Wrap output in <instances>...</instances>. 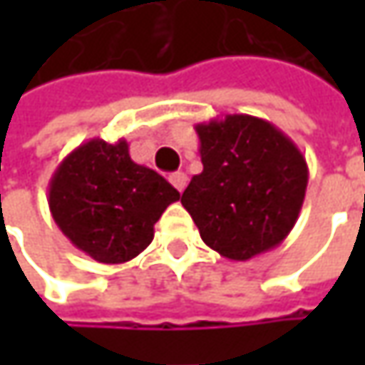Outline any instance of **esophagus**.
Masks as SVG:
<instances>
[{
	"label": "esophagus",
	"instance_id": "obj_1",
	"mask_svg": "<svg viewBox=\"0 0 365 365\" xmlns=\"http://www.w3.org/2000/svg\"><path fill=\"white\" fill-rule=\"evenodd\" d=\"M187 175L185 173H175V175H170V182L175 185V189L178 190V192H182L185 190V187H187Z\"/></svg>",
	"mask_w": 365,
	"mask_h": 365
}]
</instances>
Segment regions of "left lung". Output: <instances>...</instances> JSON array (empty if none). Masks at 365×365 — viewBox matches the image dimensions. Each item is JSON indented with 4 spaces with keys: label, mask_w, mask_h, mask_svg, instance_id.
<instances>
[{
    "label": "left lung",
    "mask_w": 365,
    "mask_h": 365,
    "mask_svg": "<svg viewBox=\"0 0 365 365\" xmlns=\"http://www.w3.org/2000/svg\"><path fill=\"white\" fill-rule=\"evenodd\" d=\"M203 173L180 203L223 258H254L287 240L301 213L309 168L297 144L245 113L195 125Z\"/></svg>",
    "instance_id": "left-lung-1"
}]
</instances>
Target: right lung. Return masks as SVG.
I'll use <instances>...</instances> for the list:
<instances>
[{"mask_svg": "<svg viewBox=\"0 0 365 365\" xmlns=\"http://www.w3.org/2000/svg\"><path fill=\"white\" fill-rule=\"evenodd\" d=\"M178 190L130 158L125 140L93 138L64 158L48 185L54 223L71 244L101 264H123L154 240V223Z\"/></svg>", "mask_w": 365, "mask_h": 365, "instance_id": "obj_1", "label": "right lung"}]
</instances>
